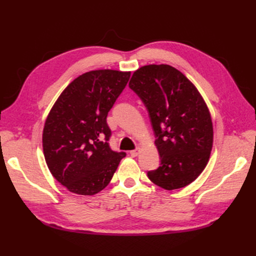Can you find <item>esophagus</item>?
Wrapping results in <instances>:
<instances>
[{"label":"esophagus","instance_id":"obj_1","mask_svg":"<svg viewBox=\"0 0 256 256\" xmlns=\"http://www.w3.org/2000/svg\"><path fill=\"white\" fill-rule=\"evenodd\" d=\"M138 154H140V148H136V150H130L131 157H136Z\"/></svg>","mask_w":256,"mask_h":256}]
</instances>
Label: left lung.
Masks as SVG:
<instances>
[{
  "instance_id": "obj_1",
  "label": "left lung",
  "mask_w": 256,
  "mask_h": 256,
  "mask_svg": "<svg viewBox=\"0 0 256 256\" xmlns=\"http://www.w3.org/2000/svg\"><path fill=\"white\" fill-rule=\"evenodd\" d=\"M130 88L148 110L160 166L147 173L166 190L194 182L206 168L214 143L210 112L187 76L166 65H146L134 72Z\"/></svg>"
}]
</instances>
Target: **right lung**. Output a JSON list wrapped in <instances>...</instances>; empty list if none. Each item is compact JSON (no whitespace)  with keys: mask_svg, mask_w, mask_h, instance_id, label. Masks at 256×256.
Here are the masks:
<instances>
[{"mask_svg":"<svg viewBox=\"0 0 256 256\" xmlns=\"http://www.w3.org/2000/svg\"><path fill=\"white\" fill-rule=\"evenodd\" d=\"M130 74L98 69L79 76L62 92L46 118V164L53 177L76 194L104 190L126 156L110 148L106 116Z\"/></svg>","mask_w":256,"mask_h":256,"instance_id":"right-lung-1","label":"right lung"}]
</instances>
